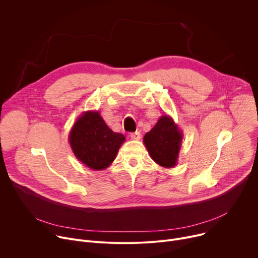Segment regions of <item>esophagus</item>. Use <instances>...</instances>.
<instances>
[{
    "mask_svg": "<svg viewBox=\"0 0 258 258\" xmlns=\"http://www.w3.org/2000/svg\"><path fill=\"white\" fill-rule=\"evenodd\" d=\"M130 137H131V139L132 140H134V141H139V140H141V134L139 133V132H136V133H132L131 135H130Z\"/></svg>",
    "mask_w": 258,
    "mask_h": 258,
    "instance_id": "esophagus-1",
    "label": "esophagus"
}]
</instances>
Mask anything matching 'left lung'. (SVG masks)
<instances>
[{
    "label": "left lung",
    "instance_id": "1",
    "mask_svg": "<svg viewBox=\"0 0 258 258\" xmlns=\"http://www.w3.org/2000/svg\"><path fill=\"white\" fill-rule=\"evenodd\" d=\"M182 133L169 115H162L154 127L144 136L143 142L151 158L160 166L176 165L181 147Z\"/></svg>",
    "mask_w": 258,
    "mask_h": 258
}]
</instances>
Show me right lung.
Wrapping results in <instances>:
<instances>
[{
  "label": "right lung",
  "mask_w": 258,
  "mask_h": 258,
  "mask_svg": "<svg viewBox=\"0 0 258 258\" xmlns=\"http://www.w3.org/2000/svg\"><path fill=\"white\" fill-rule=\"evenodd\" d=\"M68 141L78 160L91 169L103 170L114 161L125 137L110 128L98 110H89L73 124Z\"/></svg>",
  "instance_id": "obj_1"
}]
</instances>
